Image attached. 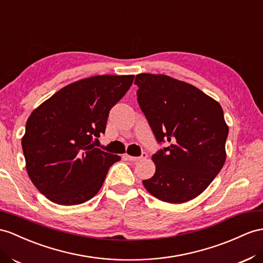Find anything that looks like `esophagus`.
Here are the masks:
<instances>
[{
    "mask_svg": "<svg viewBox=\"0 0 263 263\" xmlns=\"http://www.w3.org/2000/svg\"><path fill=\"white\" fill-rule=\"evenodd\" d=\"M124 157L126 158V160L133 161V162H136V161H140V160H143V159H145L147 156H146V153H145V152H142V154H141L140 157H132V156H130V154H125Z\"/></svg>",
    "mask_w": 263,
    "mask_h": 263,
    "instance_id": "obj_1",
    "label": "esophagus"
}]
</instances>
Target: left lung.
Returning <instances> with one entry per match:
<instances>
[{
  "label": "left lung",
  "mask_w": 263,
  "mask_h": 263,
  "mask_svg": "<svg viewBox=\"0 0 263 263\" xmlns=\"http://www.w3.org/2000/svg\"><path fill=\"white\" fill-rule=\"evenodd\" d=\"M134 84L157 141L169 142L152 156L156 173L142 181L144 187L169 203L197 198L226 162L223 110L198 87L164 74H138Z\"/></svg>",
  "instance_id": "obj_1"
}]
</instances>
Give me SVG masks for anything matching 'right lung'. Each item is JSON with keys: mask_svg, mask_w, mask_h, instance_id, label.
<instances>
[{"mask_svg": "<svg viewBox=\"0 0 263 263\" xmlns=\"http://www.w3.org/2000/svg\"><path fill=\"white\" fill-rule=\"evenodd\" d=\"M134 76H96L77 81L31 113L22 138L32 183L50 201L76 205L102 186L116 154L94 146L105 132L113 105L132 85Z\"/></svg>", "mask_w": 263, "mask_h": 263, "instance_id": "add662e5", "label": "right lung"}]
</instances>
